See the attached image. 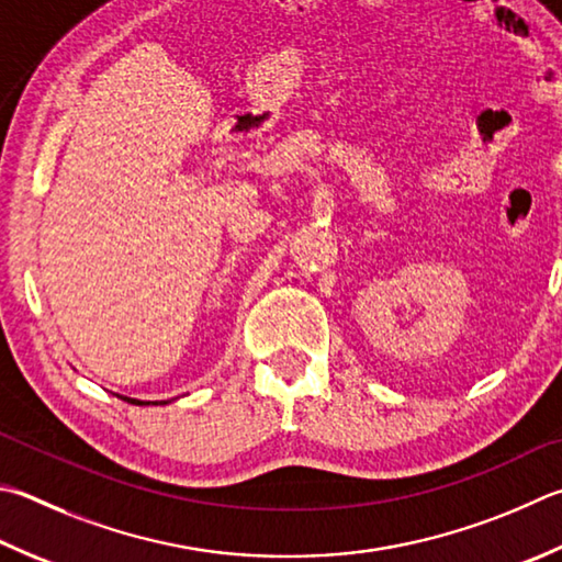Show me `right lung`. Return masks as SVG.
<instances>
[{"mask_svg":"<svg viewBox=\"0 0 562 562\" xmlns=\"http://www.w3.org/2000/svg\"><path fill=\"white\" fill-rule=\"evenodd\" d=\"M122 397V401H127V403H137V405H145V403H142V401H135V397H125V395H120ZM167 401H161V405H165Z\"/></svg>","mask_w":562,"mask_h":562,"instance_id":"1","label":"right lung"}]
</instances>
